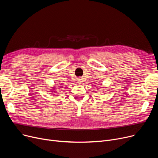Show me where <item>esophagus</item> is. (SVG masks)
I'll return each mask as SVG.
<instances>
[{"label": "esophagus", "instance_id": "34e87169", "mask_svg": "<svg viewBox=\"0 0 158 158\" xmlns=\"http://www.w3.org/2000/svg\"><path fill=\"white\" fill-rule=\"evenodd\" d=\"M82 79L81 78V77H79V78H77V82H79V83H82Z\"/></svg>", "mask_w": 158, "mask_h": 158}]
</instances>
